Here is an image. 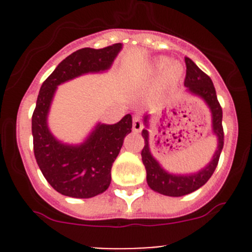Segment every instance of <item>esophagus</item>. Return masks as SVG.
Wrapping results in <instances>:
<instances>
[{
    "mask_svg": "<svg viewBox=\"0 0 252 252\" xmlns=\"http://www.w3.org/2000/svg\"><path fill=\"white\" fill-rule=\"evenodd\" d=\"M144 126H142V121H141V117L140 116H134L133 118V130L139 133V131L142 130Z\"/></svg>",
    "mask_w": 252,
    "mask_h": 252,
    "instance_id": "obj_1",
    "label": "esophagus"
}]
</instances>
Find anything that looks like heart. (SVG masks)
<instances>
[{"instance_id":"obj_1","label":"heart","mask_w":252,"mask_h":252,"mask_svg":"<svg viewBox=\"0 0 252 252\" xmlns=\"http://www.w3.org/2000/svg\"><path fill=\"white\" fill-rule=\"evenodd\" d=\"M157 70L158 72H163L164 70L166 77L169 80H177L183 74V67L180 65V63L172 62L168 64V61L167 60H161L157 63Z\"/></svg>"}]
</instances>
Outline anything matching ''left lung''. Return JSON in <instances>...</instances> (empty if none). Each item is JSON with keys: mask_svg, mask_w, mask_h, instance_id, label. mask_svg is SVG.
I'll list each match as a JSON object with an SVG mask.
<instances>
[{"mask_svg": "<svg viewBox=\"0 0 252 252\" xmlns=\"http://www.w3.org/2000/svg\"><path fill=\"white\" fill-rule=\"evenodd\" d=\"M185 64H187V75H185L184 85L187 86L188 93L201 97L210 108L211 116H212V131L217 136L218 145L210 163L201 171L191 174L168 173L162 168L158 161L151 155L149 146V130H147L149 114L144 117V124L146 128L142 129L141 133L145 140L141 157L142 163L146 168L147 184L154 191L158 192V194L174 197L184 196L190 192H194L195 190L200 189L202 185L207 183V180L210 179L217 167L223 144H224V133H223L222 126V107L217 100L216 89L213 86L212 80L190 58L185 57Z\"/></svg>", "mask_w": 252, "mask_h": 252, "instance_id": "1", "label": "left lung"}]
</instances>
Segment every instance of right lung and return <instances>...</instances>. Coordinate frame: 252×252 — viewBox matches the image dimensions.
Wrapping results in <instances>:
<instances>
[{
	"instance_id": "right-lung-1",
	"label": "right lung",
	"mask_w": 252,
	"mask_h": 252,
	"mask_svg": "<svg viewBox=\"0 0 252 252\" xmlns=\"http://www.w3.org/2000/svg\"><path fill=\"white\" fill-rule=\"evenodd\" d=\"M121 50L122 44L100 50L80 48L64 58L40 88L32 118L34 155L48 184L65 196L89 199L107 190L112 164L133 122L126 114L116 124L98 123L80 145L63 144L48 129L51 102L58 85L83 74L110 69Z\"/></svg>"
}]
</instances>
